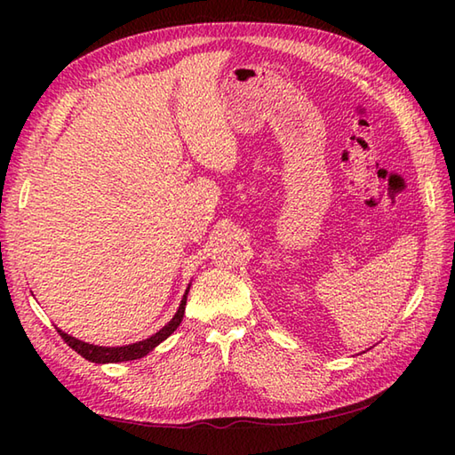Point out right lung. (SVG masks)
<instances>
[{"label":"right lung","instance_id":"obj_1","mask_svg":"<svg viewBox=\"0 0 455 455\" xmlns=\"http://www.w3.org/2000/svg\"><path fill=\"white\" fill-rule=\"evenodd\" d=\"M188 293H189V287L186 289V295H183L181 303L178 313L173 315L172 321L160 328L156 334H152L147 340H140V342H134L129 346H117V347H105V346H93L88 342H82L78 338H74L70 334L62 332L60 328H58V334L64 338V342L72 347V350L78 352L82 357H85L88 362H95V363H117V362H129V360H139V357H144L148 352H152L154 347H156L160 342L166 340V338L176 331L180 326L183 313H186V303H188Z\"/></svg>","mask_w":455,"mask_h":455}]
</instances>
